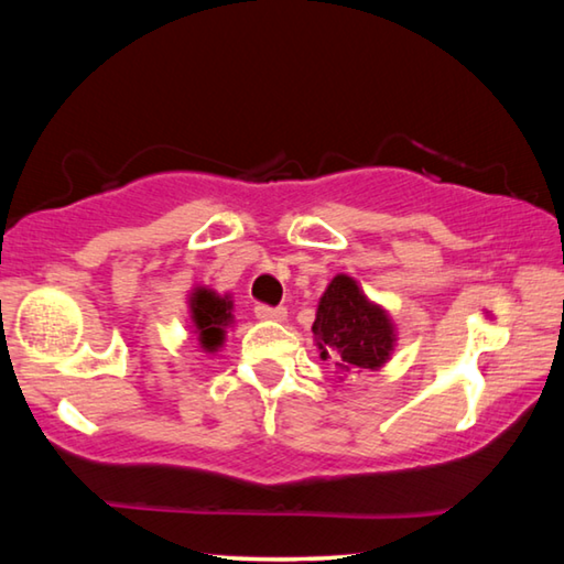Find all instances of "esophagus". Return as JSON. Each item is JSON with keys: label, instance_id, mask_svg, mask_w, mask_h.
Here are the masks:
<instances>
[{"label": "esophagus", "instance_id": "obj_1", "mask_svg": "<svg viewBox=\"0 0 564 564\" xmlns=\"http://www.w3.org/2000/svg\"><path fill=\"white\" fill-rule=\"evenodd\" d=\"M256 318L283 323L285 318H289V313H285V308H269V305H256Z\"/></svg>", "mask_w": 564, "mask_h": 564}]
</instances>
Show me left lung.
<instances>
[{"mask_svg":"<svg viewBox=\"0 0 564 564\" xmlns=\"http://www.w3.org/2000/svg\"><path fill=\"white\" fill-rule=\"evenodd\" d=\"M321 360H330L338 378L378 370L393 356L398 330L383 305L370 301L348 273L333 275L313 321Z\"/></svg>","mask_w":564,"mask_h":564,"instance_id":"obj_1","label":"left lung"}]
</instances>
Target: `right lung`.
I'll return each mask as SVG.
<instances>
[{"instance_id": "1", "label": "right lung", "mask_w": 564, "mask_h": 564, "mask_svg": "<svg viewBox=\"0 0 564 564\" xmlns=\"http://www.w3.org/2000/svg\"><path fill=\"white\" fill-rule=\"evenodd\" d=\"M188 328L204 352L224 348L228 328H234V299L231 293H218L208 285H196L188 291Z\"/></svg>"}]
</instances>
